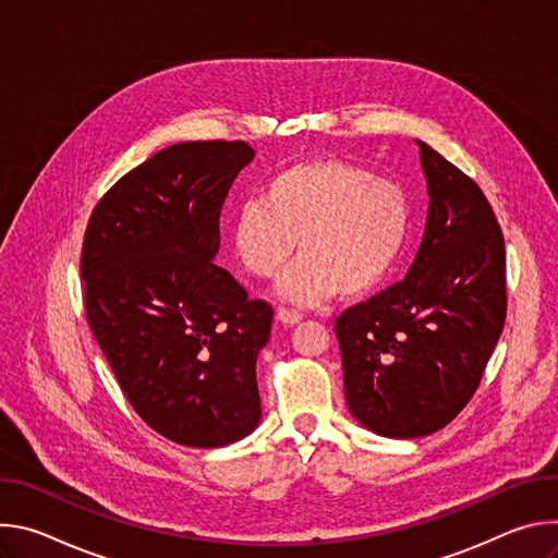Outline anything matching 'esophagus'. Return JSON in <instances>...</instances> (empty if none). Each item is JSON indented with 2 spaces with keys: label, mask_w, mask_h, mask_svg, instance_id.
Returning a JSON list of instances; mask_svg holds the SVG:
<instances>
[{
  "label": "esophagus",
  "mask_w": 558,
  "mask_h": 558,
  "mask_svg": "<svg viewBox=\"0 0 558 558\" xmlns=\"http://www.w3.org/2000/svg\"><path fill=\"white\" fill-rule=\"evenodd\" d=\"M276 317H278V320H280L282 325H287V327H293V325L302 323V317H304V315H302L300 311H291V308H278Z\"/></svg>",
  "instance_id": "34e87169"
}]
</instances>
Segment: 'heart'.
I'll return each mask as SVG.
<instances>
[{
  "label": "heart",
  "mask_w": 558,
  "mask_h": 558,
  "mask_svg": "<svg viewBox=\"0 0 558 558\" xmlns=\"http://www.w3.org/2000/svg\"><path fill=\"white\" fill-rule=\"evenodd\" d=\"M409 218L400 185L342 158H320L271 177L263 203L235 209L229 233L233 256L256 278L276 276L298 247L280 293L317 304L336 291L347 300L373 293L402 254Z\"/></svg>",
  "instance_id": "b5f03b06"
}]
</instances>
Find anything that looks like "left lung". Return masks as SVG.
<instances>
[{
  "instance_id": "1",
  "label": "left lung",
  "mask_w": 558,
  "mask_h": 558,
  "mask_svg": "<svg viewBox=\"0 0 558 558\" xmlns=\"http://www.w3.org/2000/svg\"><path fill=\"white\" fill-rule=\"evenodd\" d=\"M420 143L428 220L407 276L336 320L344 395L368 430L413 439L450 424L480 388L506 323V243L470 177Z\"/></svg>"
}]
</instances>
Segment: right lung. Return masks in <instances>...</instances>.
I'll use <instances>...</instances> for the list:
<instances>
[{"mask_svg":"<svg viewBox=\"0 0 558 558\" xmlns=\"http://www.w3.org/2000/svg\"><path fill=\"white\" fill-rule=\"evenodd\" d=\"M252 158L245 141L170 145L101 196L84 235L88 325L138 417L181 446H227L260 422L274 308L211 263Z\"/></svg>","mask_w":558,"mask_h":558,"instance_id":"obj_1","label":"right lung"}]
</instances>
